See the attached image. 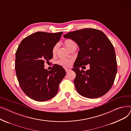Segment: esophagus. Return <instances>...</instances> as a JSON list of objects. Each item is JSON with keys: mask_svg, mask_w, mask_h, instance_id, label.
<instances>
[{"mask_svg": "<svg viewBox=\"0 0 131 131\" xmlns=\"http://www.w3.org/2000/svg\"><path fill=\"white\" fill-rule=\"evenodd\" d=\"M65 71L66 73H68L70 71H71V69H68V68H65Z\"/></svg>", "mask_w": 131, "mask_h": 131, "instance_id": "esophagus-1", "label": "esophagus"}]
</instances>
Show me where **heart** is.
<instances>
[{
    "label": "heart",
    "mask_w": 131,
    "mask_h": 131,
    "mask_svg": "<svg viewBox=\"0 0 131 131\" xmlns=\"http://www.w3.org/2000/svg\"><path fill=\"white\" fill-rule=\"evenodd\" d=\"M64 43H65V46H66V47L70 50L72 49H73V48L77 47V43L75 42L73 40L70 39L66 40L65 41ZM57 49H58V45L56 44L53 46V47L52 48V53H56ZM71 63H72V60L71 59H61L59 60L58 61V63L59 65H61V66H63L64 67L70 66L71 64Z\"/></svg>",
    "instance_id": "1"
}]
</instances>
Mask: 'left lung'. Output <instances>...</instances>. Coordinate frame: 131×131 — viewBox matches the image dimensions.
Segmentation results:
<instances>
[{"label": "left lung", "mask_w": 131, "mask_h": 131, "mask_svg": "<svg viewBox=\"0 0 131 131\" xmlns=\"http://www.w3.org/2000/svg\"><path fill=\"white\" fill-rule=\"evenodd\" d=\"M76 42L80 50L72 69L76 73L74 83L78 92L84 97L97 98L112 88L117 71L113 45L101 31L85 28L63 36ZM88 64L84 71L79 67Z\"/></svg>", "instance_id": "8db88e82"}]
</instances>
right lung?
I'll use <instances>...</instances> for the list:
<instances>
[{
  "instance_id": "1",
  "label": "right lung",
  "mask_w": 131,
  "mask_h": 131,
  "mask_svg": "<svg viewBox=\"0 0 131 131\" xmlns=\"http://www.w3.org/2000/svg\"><path fill=\"white\" fill-rule=\"evenodd\" d=\"M63 32H37L24 38L15 54V71L19 84L29 97L38 101L48 100L58 92L59 84L66 75L64 68H44L45 62L53 57L52 48Z\"/></svg>"
}]
</instances>
